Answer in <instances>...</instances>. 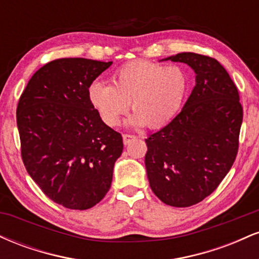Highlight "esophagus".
I'll return each mask as SVG.
<instances>
[{
	"label": "esophagus",
	"instance_id": "obj_1",
	"mask_svg": "<svg viewBox=\"0 0 259 259\" xmlns=\"http://www.w3.org/2000/svg\"><path fill=\"white\" fill-rule=\"evenodd\" d=\"M136 139L135 135H129V134H124L123 135V142L124 145H129L130 142L134 141Z\"/></svg>",
	"mask_w": 259,
	"mask_h": 259
}]
</instances>
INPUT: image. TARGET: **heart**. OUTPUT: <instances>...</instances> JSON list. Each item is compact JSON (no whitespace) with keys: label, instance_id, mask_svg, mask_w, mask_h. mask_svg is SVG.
I'll return each mask as SVG.
<instances>
[{"label":"heart","instance_id":"b5f03b06","mask_svg":"<svg viewBox=\"0 0 259 259\" xmlns=\"http://www.w3.org/2000/svg\"><path fill=\"white\" fill-rule=\"evenodd\" d=\"M113 82L95 80L89 86V99L108 125L119 124L133 101L135 112L127 118L129 125L163 126L180 112L189 90L183 68L148 61L123 65Z\"/></svg>","mask_w":259,"mask_h":259}]
</instances>
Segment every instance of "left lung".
I'll list each match as a JSON object with an SVG mask.
<instances>
[{
    "mask_svg": "<svg viewBox=\"0 0 259 259\" xmlns=\"http://www.w3.org/2000/svg\"><path fill=\"white\" fill-rule=\"evenodd\" d=\"M194 70L195 88L183 109L145 140L148 183L165 204L190 207L209 196L229 173L239 148L242 107L239 91L214 58L192 52L162 61Z\"/></svg>",
    "mask_w": 259,
    "mask_h": 259,
    "instance_id": "8db88e82",
    "label": "left lung"
}]
</instances>
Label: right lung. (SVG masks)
<instances>
[{
	"instance_id": "1",
	"label": "right lung",
	"mask_w": 259,
	"mask_h": 259,
	"mask_svg": "<svg viewBox=\"0 0 259 259\" xmlns=\"http://www.w3.org/2000/svg\"><path fill=\"white\" fill-rule=\"evenodd\" d=\"M112 63L50 62L31 76L18 103L26 170L47 197L69 209H89L105 197L123 152L121 135L89 99V86Z\"/></svg>"
}]
</instances>
